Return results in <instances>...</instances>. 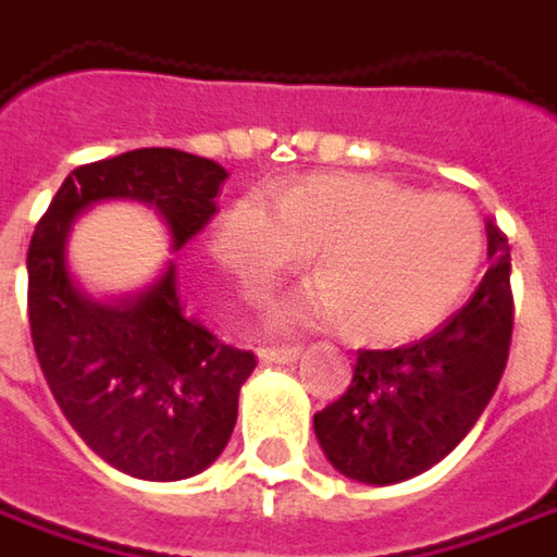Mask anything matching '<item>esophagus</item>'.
<instances>
[{"label": "esophagus", "mask_w": 557, "mask_h": 557, "mask_svg": "<svg viewBox=\"0 0 557 557\" xmlns=\"http://www.w3.org/2000/svg\"><path fill=\"white\" fill-rule=\"evenodd\" d=\"M299 346H268V349H258L261 364H289L299 358Z\"/></svg>", "instance_id": "obj_1"}]
</instances>
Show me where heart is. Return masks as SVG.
<instances>
[{"mask_svg":"<svg viewBox=\"0 0 557 557\" xmlns=\"http://www.w3.org/2000/svg\"><path fill=\"white\" fill-rule=\"evenodd\" d=\"M483 221L461 196H421L368 174H318L277 206L243 196L221 211L211 252L246 299H261L314 249L321 277L271 311L280 330L339 326L376 343L414 339L465 302L483 261Z\"/></svg>","mask_w":557,"mask_h":557,"instance_id":"obj_1","label":"heart"}]
</instances>
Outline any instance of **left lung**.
<instances>
[{"label":"left lung","mask_w":557,"mask_h":557,"mask_svg":"<svg viewBox=\"0 0 557 557\" xmlns=\"http://www.w3.org/2000/svg\"><path fill=\"white\" fill-rule=\"evenodd\" d=\"M490 271L465 308L399 349H361L349 389L314 414L330 465L358 483L389 486L430 471L458 446L508 364L515 296L511 249L486 224Z\"/></svg>","instance_id":"8db88e82"}]
</instances>
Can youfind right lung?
Returning a JSON list of instances; mask_svg holds the SVG:
<instances>
[{"mask_svg": "<svg viewBox=\"0 0 557 557\" xmlns=\"http://www.w3.org/2000/svg\"><path fill=\"white\" fill-rule=\"evenodd\" d=\"M224 181L218 161L181 149L81 164L27 249V314L42 376L86 446L139 480H186L224 451L255 355L186 318L174 261L131 299L84 296L67 271V233L96 202L136 199L164 218L177 252L214 218Z\"/></svg>", "mask_w": 557, "mask_h": 557, "instance_id": "right-lung-1", "label": "right lung"}]
</instances>
